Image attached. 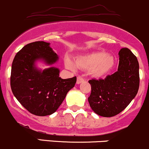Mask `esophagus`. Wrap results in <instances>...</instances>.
Masks as SVG:
<instances>
[{
  "instance_id": "34e87169",
  "label": "esophagus",
  "mask_w": 149,
  "mask_h": 149,
  "mask_svg": "<svg viewBox=\"0 0 149 149\" xmlns=\"http://www.w3.org/2000/svg\"><path fill=\"white\" fill-rule=\"evenodd\" d=\"M84 79H83V77H81V76H78L77 77V81H76V83L78 84L82 83V82H84Z\"/></svg>"
}]
</instances>
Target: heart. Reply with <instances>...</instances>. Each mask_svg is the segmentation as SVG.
<instances>
[{
    "label": "heart",
    "mask_w": 149,
    "mask_h": 149,
    "mask_svg": "<svg viewBox=\"0 0 149 149\" xmlns=\"http://www.w3.org/2000/svg\"><path fill=\"white\" fill-rule=\"evenodd\" d=\"M75 63L79 68L90 70L91 74L95 77H101L112 68L115 60L112 55L106 54L103 51H97L78 57ZM65 65L72 70L75 68L73 63L68 58L65 59Z\"/></svg>",
    "instance_id": "heart-1"
}]
</instances>
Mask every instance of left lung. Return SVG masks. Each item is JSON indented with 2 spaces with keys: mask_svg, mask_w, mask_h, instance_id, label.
I'll return each instance as SVG.
<instances>
[{
  "mask_svg": "<svg viewBox=\"0 0 149 149\" xmlns=\"http://www.w3.org/2000/svg\"><path fill=\"white\" fill-rule=\"evenodd\" d=\"M91 91L88 101L92 110L106 118L124 110L137 94L139 88V64L136 55L128 49L119 52L118 71L104 79H91Z\"/></svg>",
  "mask_w": 149,
  "mask_h": 149,
  "instance_id": "8db88e82",
  "label": "left lung"
}]
</instances>
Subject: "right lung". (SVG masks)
I'll return each mask as SVG.
<instances>
[{"label":"right lung","mask_w":149,"mask_h":149,"mask_svg":"<svg viewBox=\"0 0 149 149\" xmlns=\"http://www.w3.org/2000/svg\"><path fill=\"white\" fill-rule=\"evenodd\" d=\"M58 59L49 43L37 41L25 45L16 53L12 63L10 87L18 101L30 113L46 116L55 112L76 82V76L59 77V69L51 67L42 71L34 63L43 60L48 65Z\"/></svg>","instance_id":"1"}]
</instances>
